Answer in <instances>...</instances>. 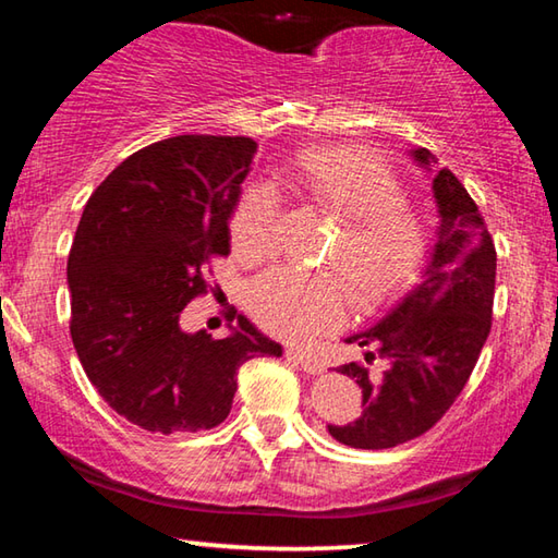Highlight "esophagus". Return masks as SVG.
<instances>
[{"label": "esophagus", "instance_id": "esophagus-1", "mask_svg": "<svg viewBox=\"0 0 558 558\" xmlns=\"http://www.w3.org/2000/svg\"><path fill=\"white\" fill-rule=\"evenodd\" d=\"M286 356H288V362L298 364L300 369L307 372V374H323V372H325V364H323V362H317V359L302 354L300 349H288Z\"/></svg>", "mask_w": 558, "mask_h": 558}]
</instances>
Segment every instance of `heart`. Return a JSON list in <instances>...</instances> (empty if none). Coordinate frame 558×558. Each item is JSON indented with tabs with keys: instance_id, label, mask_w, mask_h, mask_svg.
<instances>
[{
	"instance_id": "obj_1",
	"label": "heart",
	"mask_w": 558,
	"mask_h": 558,
	"mask_svg": "<svg viewBox=\"0 0 558 558\" xmlns=\"http://www.w3.org/2000/svg\"><path fill=\"white\" fill-rule=\"evenodd\" d=\"M290 172L302 202L339 219L325 266L345 280L354 307L372 313L411 286L426 258L428 235L405 206L401 179L381 157L356 147H307L292 159ZM278 216L276 189H245L229 226L235 256H270ZM341 281L332 272L268 270L251 286L248 310L263 329L302 342L342 323Z\"/></svg>"
}]
</instances>
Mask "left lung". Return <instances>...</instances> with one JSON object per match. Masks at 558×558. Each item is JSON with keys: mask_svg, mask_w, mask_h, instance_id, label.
<instances>
[{"mask_svg": "<svg viewBox=\"0 0 558 558\" xmlns=\"http://www.w3.org/2000/svg\"><path fill=\"white\" fill-rule=\"evenodd\" d=\"M411 157L418 167L438 165L430 149ZM440 214L438 241L421 282L396 302L374 327L347 337L366 347L386 369L372 374L349 362L339 372L362 389L364 411L352 423H332L329 436L344 446L384 450L430 430L465 389L493 327L497 253L485 219L450 169L433 177Z\"/></svg>", "mask_w": 558, "mask_h": 558, "instance_id": "obj_1", "label": "left lung"}]
</instances>
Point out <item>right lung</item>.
I'll return each instance as SVG.
<instances>
[{
    "instance_id": "add662e5",
    "label": "right lung",
    "mask_w": 558,
    "mask_h": 558,
    "mask_svg": "<svg viewBox=\"0 0 558 558\" xmlns=\"http://www.w3.org/2000/svg\"><path fill=\"white\" fill-rule=\"evenodd\" d=\"M258 145L179 135L143 147L102 179L69 253L71 339L112 411L153 433L209 430L229 415L235 374L282 347L239 315L231 335L179 327L229 256V219Z\"/></svg>"
}]
</instances>
